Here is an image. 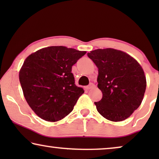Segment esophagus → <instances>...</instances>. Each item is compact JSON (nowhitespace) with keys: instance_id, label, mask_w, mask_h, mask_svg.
I'll return each instance as SVG.
<instances>
[{"instance_id":"34e87169","label":"esophagus","mask_w":159,"mask_h":159,"mask_svg":"<svg viewBox=\"0 0 159 159\" xmlns=\"http://www.w3.org/2000/svg\"><path fill=\"white\" fill-rule=\"evenodd\" d=\"M95 85L94 84H93V83H90V84H89V85L86 86L85 88L87 89V90H90V89L95 88Z\"/></svg>"}]
</instances>
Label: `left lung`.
<instances>
[{
	"label": "left lung",
	"instance_id": "obj_1",
	"mask_svg": "<svg viewBox=\"0 0 159 159\" xmlns=\"http://www.w3.org/2000/svg\"><path fill=\"white\" fill-rule=\"evenodd\" d=\"M88 56L98 69V88L103 97L95 102L98 111L112 121L127 119L144 96L146 78L143 68L132 56L116 49H97Z\"/></svg>",
	"mask_w": 159,
	"mask_h": 159
}]
</instances>
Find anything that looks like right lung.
Listing matches in <instances>:
<instances>
[{"instance_id": "obj_1", "label": "right lung", "mask_w": 159, "mask_h": 159, "mask_svg": "<svg viewBox=\"0 0 159 159\" xmlns=\"http://www.w3.org/2000/svg\"><path fill=\"white\" fill-rule=\"evenodd\" d=\"M85 53L64 46H51L26 58L19 81L26 101L40 118L57 121L72 111L84 90L75 84L71 67Z\"/></svg>"}]
</instances>
